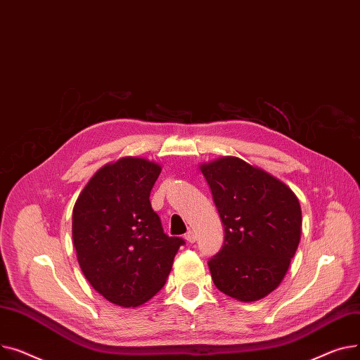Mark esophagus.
Returning a JSON list of instances; mask_svg holds the SVG:
<instances>
[{
  "label": "esophagus",
  "mask_w": 360,
  "mask_h": 360,
  "mask_svg": "<svg viewBox=\"0 0 360 360\" xmlns=\"http://www.w3.org/2000/svg\"><path fill=\"white\" fill-rule=\"evenodd\" d=\"M184 238L188 241V243H195L196 241V234L193 231H187L184 234Z\"/></svg>",
  "instance_id": "34e87169"
}]
</instances>
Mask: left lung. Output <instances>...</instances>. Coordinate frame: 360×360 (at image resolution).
<instances>
[{
    "instance_id": "obj_1",
    "label": "left lung",
    "mask_w": 360,
    "mask_h": 360,
    "mask_svg": "<svg viewBox=\"0 0 360 360\" xmlns=\"http://www.w3.org/2000/svg\"><path fill=\"white\" fill-rule=\"evenodd\" d=\"M224 225L222 248L207 262L215 286L252 302L276 289L301 240L298 198L269 173L237 157L200 165Z\"/></svg>"
}]
</instances>
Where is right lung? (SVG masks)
<instances>
[{"label": "right lung", "instance_id": "right-lung-1", "mask_svg": "<svg viewBox=\"0 0 360 360\" xmlns=\"http://www.w3.org/2000/svg\"><path fill=\"white\" fill-rule=\"evenodd\" d=\"M161 167L126 157L104 165L72 210L77 259L90 285L112 304L138 307L164 286L184 240L168 237L150 193Z\"/></svg>", "mask_w": 360, "mask_h": 360}]
</instances>
